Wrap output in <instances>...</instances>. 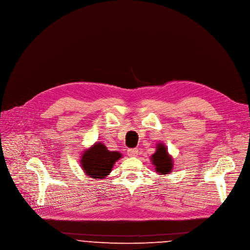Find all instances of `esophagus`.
I'll return each mask as SVG.
<instances>
[{
    "mask_svg": "<svg viewBox=\"0 0 250 250\" xmlns=\"http://www.w3.org/2000/svg\"><path fill=\"white\" fill-rule=\"evenodd\" d=\"M127 154H128V156H131V157L138 156V154H139V149H138V148H129V149L127 150Z\"/></svg>",
    "mask_w": 250,
    "mask_h": 250,
    "instance_id": "1",
    "label": "esophagus"
}]
</instances>
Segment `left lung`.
<instances>
[{
  "instance_id": "8db88e82",
  "label": "left lung",
  "mask_w": 250,
  "mask_h": 250,
  "mask_svg": "<svg viewBox=\"0 0 250 250\" xmlns=\"http://www.w3.org/2000/svg\"><path fill=\"white\" fill-rule=\"evenodd\" d=\"M151 163L155 167V170L158 174L170 173L173 167L172 157L168 154L167 148L162 143L156 146L155 152L151 155Z\"/></svg>"
}]
</instances>
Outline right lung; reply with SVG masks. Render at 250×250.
Returning a JSON list of instances; mask_svg holds the SVG:
<instances>
[{
    "mask_svg": "<svg viewBox=\"0 0 250 250\" xmlns=\"http://www.w3.org/2000/svg\"><path fill=\"white\" fill-rule=\"evenodd\" d=\"M122 156L119 151H110L102 143H96L82 154L81 167L89 177L103 179Z\"/></svg>",
    "mask_w": 250,
    "mask_h": 250,
    "instance_id": "right-lung-1",
    "label": "right lung"
}]
</instances>
